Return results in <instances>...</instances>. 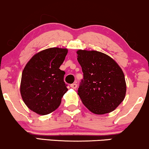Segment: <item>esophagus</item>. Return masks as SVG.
I'll return each instance as SVG.
<instances>
[{
  "label": "esophagus",
  "mask_w": 149,
  "mask_h": 149,
  "mask_svg": "<svg viewBox=\"0 0 149 149\" xmlns=\"http://www.w3.org/2000/svg\"><path fill=\"white\" fill-rule=\"evenodd\" d=\"M71 88H73V89H76L77 88V84L76 83H73V84H71Z\"/></svg>",
  "instance_id": "34e87169"
}]
</instances>
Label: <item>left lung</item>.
<instances>
[{"label": "left lung", "mask_w": 149, "mask_h": 149, "mask_svg": "<svg viewBox=\"0 0 149 149\" xmlns=\"http://www.w3.org/2000/svg\"><path fill=\"white\" fill-rule=\"evenodd\" d=\"M77 54L83 73L78 90L83 104L99 115L115 110L124 100L126 93L121 68L104 53L79 49Z\"/></svg>", "instance_id": "left-lung-1"}]
</instances>
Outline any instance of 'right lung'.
Instances as JSON below:
<instances>
[{"instance_id":"1","label":"right lung","mask_w":149,"mask_h":149,"mask_svg":"<svg viewBox=\"0 0 149 149\" xmlns=\"http://www.w3.org/2000/svg\"><path fill=\"white\" fill-rule=\"evenodd\" d=\"M68 49L52 47L37 53L27 63L22 75L20 92L29 109L47 115L57 109L67 92L65 72L59 69Z\"/></svg>"}]
</instances>
